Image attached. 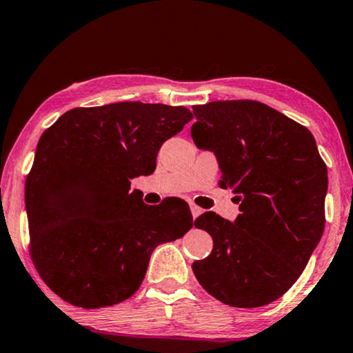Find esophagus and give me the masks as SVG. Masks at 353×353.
I'll return each mask as SVG.
<instances>
[{"label":"esophagus","instance_id":"esophagus-1","mask_svg":"<svg viewBox=\"0 0 353 353\" xmlns=\"http://www.w3.org/2000/svg\"><path fill=\"white\" fill-rule=\"evenodd\" d=\"M190 210H192V216L193 218H198L201 214H203V209H201V207H198L196 204H193V203H190Z\"/></svg>","mask_w":353,"mask_h":353}]
</instances>
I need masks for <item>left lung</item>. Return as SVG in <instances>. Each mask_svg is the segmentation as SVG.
<instances>
[{
	"mask_svg": "<svg viewBox=\"0 0 353 353\" xmlns=\"http://www.w3.org/2000/svg\"><path fill=\"white\" fill-rule=\"evenodd\" d=\"M192 138L216 155L221 188L240 201L231 223L205 212L194 226L214 250L193 273L221 303L259 307L297 281L325 228L327 165L312 133L256 100L194 105Z\"/></svg>",
	"mask_w": 353,
	"mask_h": 353,
	"instance_id": "left-lung-1",
	"label": "left lung"
}]
</instances>
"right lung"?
Segmentation results:
<instances>
[{
    "label": "right lung",
    "instance_id": "right-lung-1",
    "mask_svg": "<svg viewBox=\"0 0 353 353\" xmlns=\"http://www.w3.org/2000/svg\"><path fill=\"white\" fill-rule=\"evenodd\" d=\"M192 119L185 106L119 102L69 110L42 133L25 183L30 254L67 303L94 310L132 297L155 247L192 229L183 199L148 205L130 192Z\"/></svg>",
    "mask_w": 353,
    "mask_h": 353
}]
</instances>
